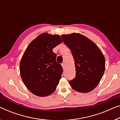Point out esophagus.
<instances>
[{
  "instance_id": "esophagus-1",
  "label": "esophagus",
  "mask_w": 120,
  "mask_h": 120,
  "mask_svg": "<svg viewBox=\"0 0 120 120\" xmlns=\"http://www.w3.org/2000/svg\"><path fill=\"white\" fill-rule=\"evenodd\" d=\"M62 67H63V69L65 68V64H64V63H63L62 64Z\"/></svg>"
}]
</instances>
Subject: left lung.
Listing matches in <instances>:
<instances>
[{
    "label": "left lung",
    "instance_id": "obj_1",
    "mask_svg": "<svg viewBox=\"0 0 120 120\" xmlns=\"http://www.w3.org/2000/svg\"><path fill=\"white\" fill-rule=\"evenodd\" d=\"M62 38L71 51L76 68V76L69 82L73 89L88 93L94 89L105 70V58L93 41L82 34H63Z\"/></svg>",
    "mask_w": 120,
    "mask_h": 120
}]
</instances>
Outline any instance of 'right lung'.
I'll return each instance as SVG.
<instances>
[{
	"label": "right lung",
	"instance_id": "1",
	"mask_svg": "<svg viewBox=\"0 0 120 120\" xmlns=\"http://www.w3.org/2000/svg\"><path fill=\"white\" fill-rule=\"evenodd\" d=\"M62 42L58 34L43 33L25 50L20 63V75L24 84L34 94L46 96L56 90L63 68L56 62V54L52 49Z\"/></svg>",
	"mask_w": 120,
	"mask_h": 120
}]
</instances>
